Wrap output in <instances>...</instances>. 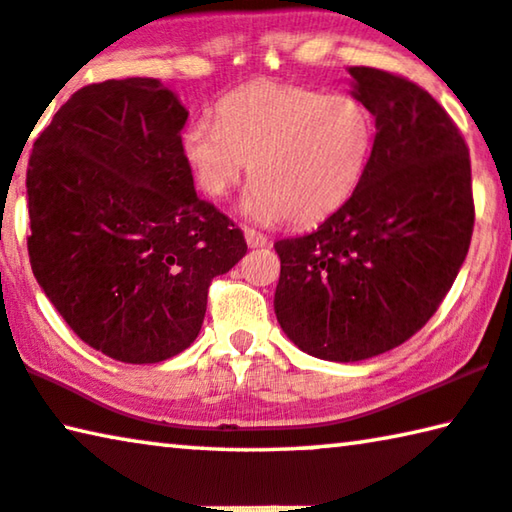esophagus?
<instances>
[{"instance_id":"34e87169","label":"esophagus","mask_w":512,"mask_h":512,"mask_svg":"<svg viewBox=\"0 0 512 512\" xmlns=\"http://www.w3.org/2000/svg\"><path fill=\"white\" fill-rule=\"evenodd\" d=\"M245 240H247V245H249L251 249H258V247H265V245H267L265 235L254 231V229H245Z\"/></svg>"}]
</instances>
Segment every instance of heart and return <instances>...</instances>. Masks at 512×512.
I'll list each match as a JSON object with an SVG mask.
<instances>
[{"instance_id":"obj_1","label":"heart","mask_w":512,"mask_h":512,"mask_svg":"<svg viewBox=\"0 0 512 512\" xmlns=\"http://www.w3.org/2000/svg\"><path fill=\"white\" fill-rule=\"evenodd\" d=\"M215 114L217 123L187 128L185 157L196 185L215 201L251 164L242 210L256 222H320L355 194L371 160L373 116L350 93L254 82L226 93Z\"/></svg>"}]
</instances>
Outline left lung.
I'll use <instances>...</instances> for the list:
<instances>
[{
	"label": "left lung",
	"instance_id": "1",
	"mask_svg": "<svg viewBox=\"0 0 512 512\" xmlns=\"http://www.w3.org/2000/svg\"><path fill=\"white\" fill-rule=\"evenodd\" d=\"M375 116L359 187L316 231L274 242V313L306 355L361 361L405 343L442 304L474 231L469 151L444 107L387 70L355 66Z\"/></svg>",
	"mask_w": 512,
	"mask_h": 512
}]
</instances>
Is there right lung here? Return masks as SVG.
Masks as SVG:
<instances>
[{
  "mask_svg": "<svg viewBox=\"0 0 512 512\" xmlns=\"http://www.w3.org/2000/svg\"><path fill=\"white\" fill-rule=\"evenodd\" d=\"M187 109L153 77L89 84L34 141L31 270L86 345L125 364L190 348L210 281L247 254L240 229L194 192Z\"/></svg>",
  "mask_w": 512,
  "mask_h": 512,
  "instance_id": "obj_1",
  "label": "right lung"
}]
</instances>
